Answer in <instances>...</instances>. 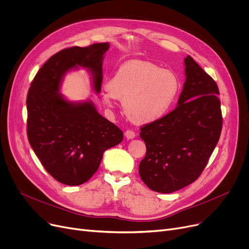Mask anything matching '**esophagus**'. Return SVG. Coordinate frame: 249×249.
I'll list each match as a JSON object with an SVG mask.
<instances>
[{
	"instance_id": "34e87169",
	"label": "esophagus",
	"mask_w": 249,
	"mask_h": 249,
	"mask_svg": "<svg viewBox=\"0 0 249 249\" xmlns=\"http://www.w3.org/2000/svg\"><path fill=\"white\" fill-rule=\"evenodd\" d=\"M125 136L127 139H133L135 137V132L132 131V130H127L125 132Z\"/></svg>"
}]
</instances>
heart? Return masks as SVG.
<instances>
[{"instance_id": "b5f03b06", "label": "heart", "mask_w": 249, "mask_h": 249, "mask_svg": "<svg viewBox=\"0 0 249 249\" xmlns=\"http://www.w3.org/2000/svg\"><path fill=\"white\" fill-rule=\"evenodd\" d=\"M178 75L169 70L145 60H130L120 65L107 85L101 98L109 108L119 99L130 120L148 124L160 120L173 106L179 91Z\"/></svg>"}]
</instances>
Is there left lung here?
<instances>
[{"instance_id":"obj_1","label":"left lung","mask_w":249,"mask_h":249,"mask_svg":"<svg viewBox=\"0 0 249 249\" xmlns=\"http://www.w3.org/2000/svg\"><path fill=\"white\" fill-rule=\"evenodd\" d=\"M178 107L160 120L140 127L146 154L139 176L152 191L168 194L197 179L220 138L221 103L216 82L190 55Z\"/></svg>"}]
</instances>
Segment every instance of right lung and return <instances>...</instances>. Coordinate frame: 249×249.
Returning a JSON list of instances; mask_svg holds the SVG:
<instances>
[{"label":"right lung","instance_id":"right-lung-1","mask_svg":"<svg viewBox=\"0 0 249 249\" xmlns=\"http://www.w3.org/2000/svg\"><path fill=\"white\" fill-rule=\"evenodd\" d=\"M109 43L72 46L52 55L38 71L27 100V136L46 172L61 184L78 186L97 172L103 153L123 140V132L101 116L93 103L72 104L58 90L63 74L76 67L93 73L101 91L102 64Z\"/></svg>","mask_w":249,"mask_h":249}]
</instances>
